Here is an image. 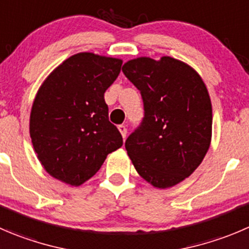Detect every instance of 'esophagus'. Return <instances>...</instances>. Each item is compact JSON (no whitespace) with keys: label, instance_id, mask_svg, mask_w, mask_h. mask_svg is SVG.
<instances>
[{"label":"esophagus","instance_id":"obj_1","mask_svg":"<svg viewBox=\"0 0 249 249\" xmlns=\"http://www.w3.org/2000/svg\"><path fill=\"white\" fill-rule=\"evenodd\" d=\"M118 130H119V132L122 134L123 139H125V136H126V127H125V125H119V126H118Z\"/></svg>","mask_w":249,"mask_h":249}]
</instances>
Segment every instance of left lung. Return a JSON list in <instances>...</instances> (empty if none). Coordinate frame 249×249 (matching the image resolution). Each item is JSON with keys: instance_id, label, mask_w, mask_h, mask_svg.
<instances>
[{"instance_id": "obj_1", "label": "left lung", "mask_w": 249, "mask_h": 249, "mask_svg": "<svg viewBox=\"0 0 249 249\" xmlns=\"http://www.w3.org/2000/svg\"><path fill=\"white\" fill-rule=\"evenodd\" d=\"M123 73L141 91L144 118L125 142L139 175L170 189L199 166L212 142L213 110L201 75L176 58L137 57Z\"/></svg>"}]
</instances>
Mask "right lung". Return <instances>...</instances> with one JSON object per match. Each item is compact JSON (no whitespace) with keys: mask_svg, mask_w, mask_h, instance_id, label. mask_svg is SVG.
I'll return each mask as SVG.
<instances>
[{"mask_svg":"<svg viewBox=\"0 0 249 249\" xmlns=\"http://www.w3.org/2000/svg\"><path fill=\"white\" fill-rule=\"evenodd\" d=\"M122 64L120 58L76 53L53 69L38 88L29 132L38 161L55 180L83 185L100 170L108 154L123 146L105 101Z\"/></svg>","mask_w":249,"mask_h":249,"instance_id":"obj_1","label":"right lung"}]
</instances>
